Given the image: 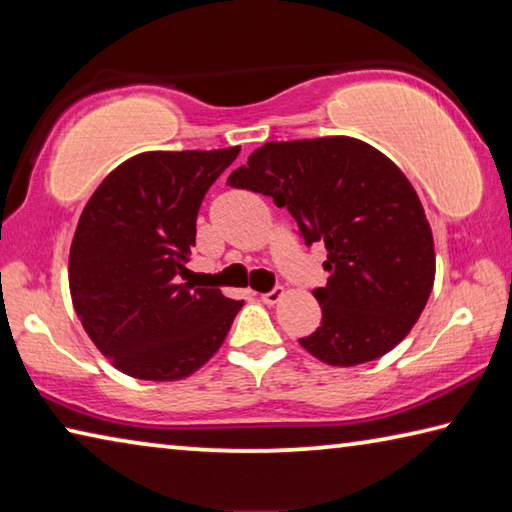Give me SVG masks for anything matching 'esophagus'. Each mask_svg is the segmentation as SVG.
<instances>
[{"label":"esophagus","instance_id":"34e87169","mask_svg":"<svg viewBox=\"0 0 512 512\" xmlns=\"http://www.w3.org/2000/svg\"><path fill=\"white\" fill-rule=\"evenodd\" d=\"M282 296H284V291L282 289H273V291H268V293H262V302L264 305H277V302L282 300Z\"/></svg>","mask_w":512,"mask_h":512}]
</instances>
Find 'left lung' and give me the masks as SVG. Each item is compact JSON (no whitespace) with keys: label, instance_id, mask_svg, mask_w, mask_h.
Masks as SVG:
<instances>
[{"label":"left lung","instance_id":"obj_1","mask_svg":"<svg viewBox=\"0 0 512 512\" xmlns=\"http://www.w3.org/2000/svg\"><path fill=\"white\" fill-rule=\"evenodd\" d=\"M230 187L271 196L305 244H325L323 320L300 345L327 366L391 352L418 323L436 277L424 207L393 160L345 135L266 142L230 173Z\"/></svg>","mask_w":512,"mask_h":512}]
</instances>
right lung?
<instances>
[{"label": "right lung", "mask_w": 512, "mask_h": 512, "mask_svg": "<svg viewBox=\"0 0 512 512\" xmlns=\"http://www.w3.org/2000/svg\"><path fill=\"white\" fill-rule=\"evenodd\" d=\"M239 155L146 151L110 171L69 248L76 316L112 366L135 379H185L210 361L244 302L178 284L207 189Z\"/></svg>", "instance_id": "right-lung-1"}]
</instances>
